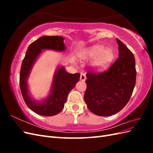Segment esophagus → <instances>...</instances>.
Returning <instances> with one entry per match:
<instances>
[{"mask_svg": "<svg viewBox=\"0 0 153 153\" xmlns=\"http://www.w3.org/2000/svg\"><path fill=\"white\" fill-rule=\"evenodd\" d=\"M86 79V75L84 73H81L80 75V80L82 81H85Z\"/></svg>", "mask_w": 153, "mask_h": 153, "instance_id": "obj_1", "label": "esophagus"}]
</instances>
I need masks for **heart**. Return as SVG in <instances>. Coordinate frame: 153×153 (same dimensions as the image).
Listing matches in <instances>:
<instances>
[{
    "label": "heart",
    "mask_w": 153,
    "mask_h": 153,
    "mask_svg": "<svg viewBox=\"0 0 153 153\" xmlns=\"http://www.w3.org/2000/svg\"><path fill=\"white\" fill-rule=\"evenodd\" d=\"M114 52L110 48H105L102 45H96L91 48L84 55L85 59L96 58L93 62V66L98 69L107 67L114 59Z\"/></svg>",
    "instance_id": "obj_1"
}]
</instances>
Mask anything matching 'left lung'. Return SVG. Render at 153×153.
<instances>
[{
    "label": "left lung",
    "mask_w": 153,
    "mask_h": 153,
    "mask_svg": "<svg viewBox=\"0 0 153 153\" xmlns=\"http://www.w3.org/2000/svg\"><path fill=\"white\" fill-rule=\"evenodd\" d=\"M119 58L107 70L86 74L84 101L87 108L99 116H110L121 111L130 99L136 83L135 59L122 41L116 39Z\"/></svg>",
    "instance_id": "obj_1"
}]
</instances>
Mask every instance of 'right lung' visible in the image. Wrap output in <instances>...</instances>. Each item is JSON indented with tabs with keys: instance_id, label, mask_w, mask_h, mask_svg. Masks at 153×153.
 <instances>
[{
	"instance_id": "obj_1",
	"label": "right lung",
	"mask_w": 153,
	"mask_h": 153,
	"mask_svg": "<svg viewBox=\"0 0 153 153\" xmlns=\"http://www.w3.org/2000/svg\"><path fill=\"white\" fill-rule=\"evenodd\" d=\"M63 40L64 38L61 36H44L41 37L29 46L22 63L20 87L23 98L31 110L43 116H53L61 112L67 100L69 92L80 80V73H69L66 71L64 67H61L55 74L52 92L47 99L41 102L36 101L32 100L28 93L27 77L41 50L63 51L66 49Z\"/></svg>"
}]
</instances>
